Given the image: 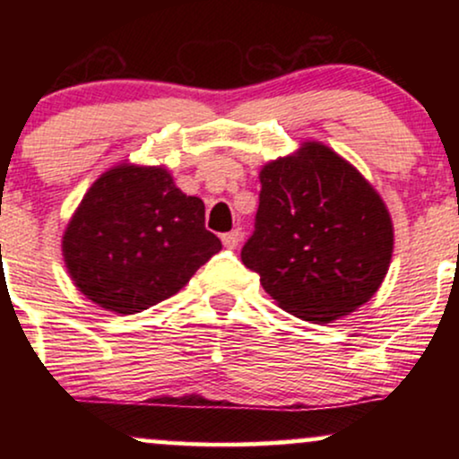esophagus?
<instances>
[{
    "label": "esophagus",
    "mask_w": 459,
    "mask_h": 459,
    "mask_svg": "<svg viewBox=\"0 0 459 459\" xmlns=\"http://www.w3.org/2000/svg\"><path fill=\"white\" fill-rule=\"evenodd\" d=\"M239 241H241V230L239 229H235V230H230V233L222 235V244H224V247H229V250H235V247L239 246Z\"/></svg>",
    "instance_id": "esophagus-1"
}]
</instances>
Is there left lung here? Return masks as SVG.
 I'll return each mask as SVG.
<instances>
[{"label":"left lung","mask_w":459,"mask_h":459,"mask_svg":"<svg viewBox=\"0 0 459 459\" xmlns=\"http://www.w3.org/2000/svg\"><path fill=\"white\" fill-rule=\"evenodd\" d=\"M259 178L241 261L278 307L330 324L368 302L393 256L391 213L371 183L319 142L265 163Z\"/></svg>","instance_id":"left-lung-1"}]
</instances>
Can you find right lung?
Returning <instances> with one entry per match:
<instances>
[{
  "label": "right lung",
  "instance_id": "add662e5",
  "mask_svg": "<svg viewBox=\"0 0 459 459\" xmlns=\"http://www.w3.org/2000/svg\"><path fill=\"white\" fill-rule=\"evenodd\" d=\"M222 241L204 229V203L160 166L120 163L92 183L62 237L73 282L118 315L175 296Z\"/></svg>",
  "mask_w": 459,
  "mask_h": 459
}]
</instances>
